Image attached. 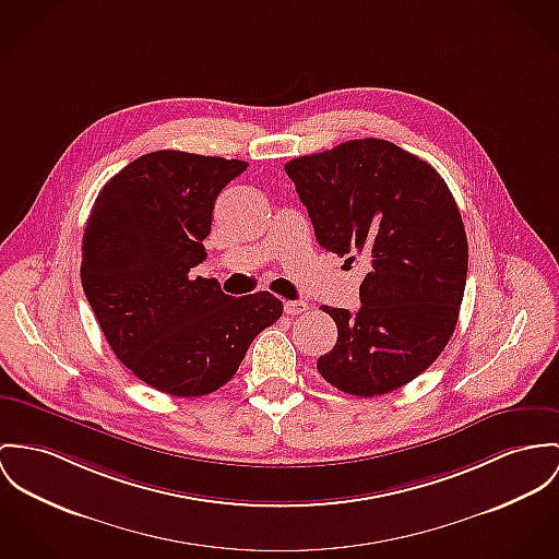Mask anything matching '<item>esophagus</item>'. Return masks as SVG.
<instances>
[{
	"label": "esophagus",
	"mask_w": 559,
	"mask_h": 559,
	"mask_svg": "<svg viewBox=\"0 0 559 559\" xmlns=\"http://www.w3.org/2000/svg\"><path fill=\"white\" fill-rule=\"evenodd\" d=\"M306 310H308V301H285V312H287V314H301V312H306Z\"/></svg>",
	"instance_id": "1"
}]
</instances>
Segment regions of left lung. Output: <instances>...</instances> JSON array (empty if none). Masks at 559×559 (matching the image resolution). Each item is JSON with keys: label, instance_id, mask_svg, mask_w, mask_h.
Listing matches in <instances>:
<instances>
[{"label": "left lung", "instance_id": "obj_1", "mask_svg": "<svg viewBox=\"0 0 559 559\" xmlns=\"http://www.w3.org/2000/svg\"><path fill=\"white\" fill-rule=\"evenodd\" d=\"M317 242L370 263L361 308L321 306L338 328L317 370L344 393L395 391L438 359L464 300L468 240L460 209L428 162L364 138L285 164Z\"/></svg>", "mask_w": 559, "mask_h": 559}]
</instances>
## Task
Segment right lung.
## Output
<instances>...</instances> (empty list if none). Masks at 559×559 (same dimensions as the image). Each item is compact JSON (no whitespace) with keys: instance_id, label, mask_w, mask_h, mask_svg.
Returning a JSON list of instances; mask_svg holds the SVG:
<instances>
[{"instance_id":"obj_1","label":"right lung","mask_w":559,"mask_h":559,"mask_svg":"<svg viewBox=\"0 0 559 559\" xmlns=\"http://www.w3.org/2000/svg\"><path fill=\"white\" fill-rule=\"evenodd\" d=\"M247 162L155 151L99 191L83 236L81 281L95 319L140 381L176 397L231 381L261 330L283 314L267 292L231 298L191 276L206 259L213 209Z\"/></svg>"}]
</instances>
